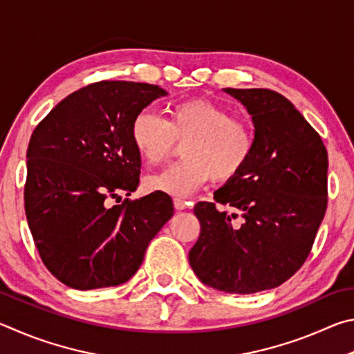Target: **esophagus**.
<instances>
[{
  "label": "esophagus",
  "mask_w": 354,
  "mask_h": 354,
  "mask_svg": "<svg viewBox=\"0 0 354 354\" xmlns=\"http://www.w3.org/2000/svg\"><path fill=\"white\" fill-rule=\"evenodd\" d=\"M188 203L189 202H187V201H183V199H174V207H176V209H178V212H182V209H185L188 207Z\"/></svg>",
  "instance_id": "1"
}]
</instances>
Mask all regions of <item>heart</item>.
Segmentation results:
<instances>
[{
  "mask_svg": "<svg viewBox=\"0 0 354 354\" xmlns=\"http://www.w3.org/2000/svg\"><path fill=\"white\" fill-rule=\"evenodd\" d=\"M130 140L140 158L158 165L183 142L182 161L147 177L151 191L187 197L205 183L225 182L244 169L255 147L252 124L208 99L196 97L172 104L161 120L152 111H141L130 127Z\"/></svg>",
  "mask_w": 354,
  "mask_h": 354,
  "instance_id": "heart-1",
  "label": "heart"
}]
</instances>
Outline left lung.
I'll use <instances>...</instances> for the list:
<instances>
[{"label":"left lung","mask_w":354,"mask_h":354,"mask_svg":"<svg viewBox=\"0 0 354 354\" xmlns=\"http://www.w3.org/2000/svg\"><path fill=\"white\" fill-rule=\"evenodd\" d=\"M224 91L252 115L255 147L244 169L214 191V202L194 207L201 234L189 264L209 288L255 294L280 286L306 261L326 212L328 152L280 93ZM239 214L243 221L234 225Z\"/></svg>","instance_id":"left-lung-1"}]
</instances>
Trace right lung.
I'll use <instances>...</instances> for the list:
<instances>
[{"label":"right lung","instance_id":"obj_1","mask_svg":"<svg viewBox=\"0 0 354 354\" xmlns=\"http://www.w3.org/2000/svg\"><path fill=\"white\" fill-rule=\"evenodd\" d=\"M166 95L158 85L102 80L66 96L32 132L24 212L43 264L66 286L126 283L172 218L161 193L111 203L140 183L135 116Z\"/></svg>","mask_w":354,"mask_h":354}]
</instances>
